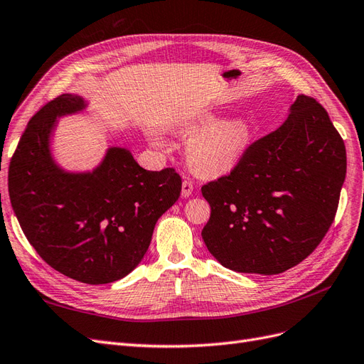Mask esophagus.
I'll return each mask as SVG.
<instances>
[{"label": "esophagus", "instance_id": "1", "mask_svg": "<svg viewBox=\"0 0 364 364\" xmlns=\"http://www.w3.org/2000/svg\"><path fill=\"white\" fill-rule=\"evenodd\" d=\"M193 192V183L191 180H184L183 181V189H181V195L183 196H191Z\"/></svg>", "mask_w": 364, "mask_h": 364}]
</instances>
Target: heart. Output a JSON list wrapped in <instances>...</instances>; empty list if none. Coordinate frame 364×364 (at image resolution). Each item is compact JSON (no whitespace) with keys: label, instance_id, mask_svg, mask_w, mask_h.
<instances>
[{"label":"heart","instance_id":"b5f03b06","mask_svg":"<svg viewBox=\"0 0 364 364\" xmlns=\"http://www.w3.org/2000/svg\"><path fill=\"white\" fill-rule=\"evenodd\" d=\"M210 125L212 119L189 128V133H195L209 127L191 139L186 152L192 169L201 175H218L236 168L248 145V127L242 121Z\"/></svg>","mask_w":364,"mask_h":364}]
</instances>
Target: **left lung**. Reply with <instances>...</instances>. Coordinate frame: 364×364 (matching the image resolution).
<instances>
[{
    "label": "left lung",
    "instance_id": "obj_1",
    "mask_svg": "<svg viewBox=\"0 0 364 364\" xmlns=\"http://www.w3.org/2000/svg\"><path fill=\"white\" fill-rule=\"evenodd\" d=\"M275 132L245 149L230 173L201 187L203 239L231 271L274 275L318 248L334 222L346 149L322 104L301 95Z\"/></svg>",
    "mask_w": 364,
    "mask_h": 364
}]
</instances>
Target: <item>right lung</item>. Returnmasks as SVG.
Returning a JSON list of instances; mask_svg holds the SVG:
<instances>
[{
  "mask_svg": "<svg viewBox=\"0 0 364 364\" xmlns=\"http://www.w3.org/2000/svg\"><path fill=\"white\" fill-rule=\"evenodd\" d=\"M85 107L63 93L28 121L9 166V195L27 240L57 272L86 284L124 278L144 259L157 219L181 193L173 168L146 171L110 148L92 173H65L51 160L57 116Z\"/></svg>",
  "mask_w": 364,
  "mask_h": 364,
  "instance_id": "1",
  "label": "right lung"
}]
</instances>
